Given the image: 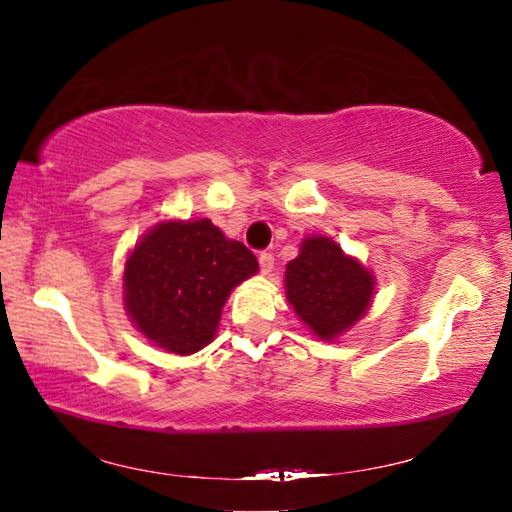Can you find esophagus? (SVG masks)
<instances>
[{
	"label": "esophagus",
	"mask_w": 512,
	"mask_h": 512,
	"mask_svg": "<svg viewBox=\"0 0 512 512\" xmlns=\"http://www.w3.org/2000/svg\"><path fill=\"white\" fill-rule=\"evenodd\" d=\"M273 264H275V257H273V253H259V268H262V273L264 275H268L273 271Z\"/></svg>",
	"instance_id": "esophagus-1"
}]
</instances>
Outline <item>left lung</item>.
I'll return each instance as SVG.
<instances>
[{"label": "left lung", "instance_id": "left-lung-1", "mask_svg": "<svg viewBox=\"0 0 512 512\" xmlns=\"http://www.w3.org/2000/svg\"><path fill=\"white\" fill-rule=\"evenodd\" d=\"M284 287L302 323L320 341H334L368 311L375 275L336 241L314 235L305 237L298 257L287 264Z\"/></svg>", "mask_w": 512, "mask_h": 512}]
</instances>
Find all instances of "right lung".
Returning <instances> with one entry per match:
<instances>
[{
	"label": "right lung",
	"mask_w": 512,
	"mask_h": 512,
	"mask_svg": "<svg viewBox=\"0 0 512 512\" xmlns=\"http://www.w3.org/2000/svg\"><path fill=\"white\" fill-rule=\"evenodd\" d=\"M257 268L210 219L160 221L126 259V314L158 348L194 354L214 339L230 291Z\"/></svg>",
	"instance_id": "obj_1"
}]
</instances>
